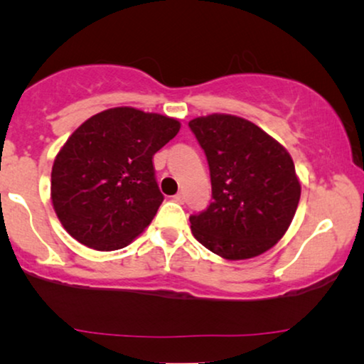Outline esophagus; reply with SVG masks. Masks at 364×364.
Segmentation results:
<instances>
[{
  "label": "esophagus",
  "mask_w": 364,
  "mask_h": 364,
  "mask_svg": "<svg viewBox=\"0 0 364 364\" xmlns=\"http://www.w3.org/2000/svg\"><path fill=\"white\" fill-rule=\"evenodd\" d=\"M173 200L178 202V203H182L183 200H186V196H183V192L176 193V196H173Z\"/></svg>",
  "instance_id": "esophagus-1"
}]
</instances>
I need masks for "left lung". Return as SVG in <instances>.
<instances>
[{"label": "left lung", "mask_w": 364, "mask_h": 364, "mask_svg": "<svg viewBox=\"0 0 364 364\" xmlns=\"http://www.w3.org/2000/svg\"><path fill=\"white\" fill-rule=\"evenodd\" d=\"M188 127L207 156L213 197L205 212L191 217L193 237L225 260L270 250L300 202L291 156L257 124L232 114L196 117Z\"/></svg>", "instance_id": "obj_1"}]
</instances>
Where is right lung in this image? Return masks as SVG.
<instances>
[{"mask_svg":"<svg viewBox=\"0 0 364 364\" xmlns=\"http://www.w3.org/2000/svg\"><path fill=\"white\" fill-rule=\"evenodd\" d=\"M178 131V119L126 106L84 121L53 164L51 200L64 230L101 252L141 235L164 200L152 157Z\"/></svg>","mask_w":364,"mask_h":364,"instance_id":"obj_1","label":"right lung"}]
</instances>
